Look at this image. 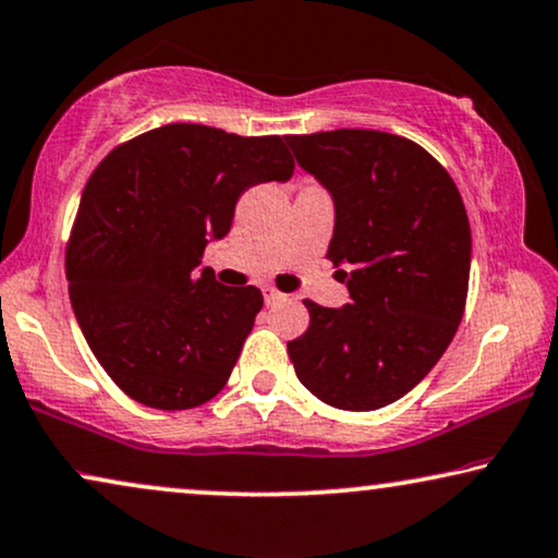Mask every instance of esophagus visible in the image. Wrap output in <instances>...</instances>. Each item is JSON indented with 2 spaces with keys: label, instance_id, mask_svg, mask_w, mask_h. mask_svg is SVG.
I'll return each mask as SVG.
<instances>
[{
  "label": "esophagus",
  "instance_id": "1",
  "mask_svg": "<svg viewBox=\"0 0 558 558\" xmlns=\"http://www.w3.org/2000/svg\"><path fill=\"white\" fill-rule=\"evenodd\" d=\"M281 294L279 289H274V287H264V300H266V305H274V302H279L281 300Z\"/></svg>",
  "mask_w": 558,
  "mask_h": 558
}]
</instances>
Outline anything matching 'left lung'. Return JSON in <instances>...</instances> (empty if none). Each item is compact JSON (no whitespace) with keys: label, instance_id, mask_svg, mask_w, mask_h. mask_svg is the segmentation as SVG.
Here are the masks:
<instances>
[{"label":"left lung","instance_id":"8db88e82","mask_svg":"<svg viewBox=\"0 0 558 558\" xmlns=\"http://www.w3.org/2000/svg\"><path fill=\"white\" fill-rule=\"evenodd\" d=\"M332 197L328 258L351 302L305 300L310 328L287 343L296 379L338 410H379L444 356L466 305L472 230L448 171L379 130L287 135Z\"/></svg>","mask_w":558,"mask_h":558}]
</instances>
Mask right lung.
<instances>
[{
  "label": "right lung",
  "mask_w": 558,
  "mask_h": 558,
  "mask_svg": "<svg viewBox=\"0 0 558 558\" xmlns=\"http://www.w3.org/2000/svg\"><path fill=\"white\" fill-rule=\"evenodd\" d=\"M284 137L173 122L94 169L66 251L71 307L112 381L156 410H190L230 379L264 296L197 269L248 186L287 182Z\"/></svg>",
  "instance_id": "1"
}]
</instances>
